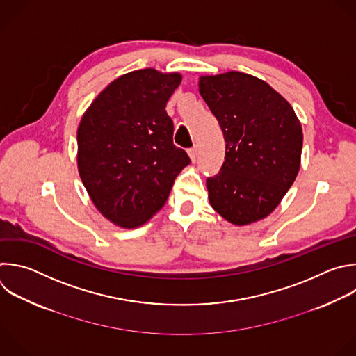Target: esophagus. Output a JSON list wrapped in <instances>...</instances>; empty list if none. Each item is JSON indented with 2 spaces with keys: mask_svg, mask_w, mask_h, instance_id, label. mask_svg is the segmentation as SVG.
Returning <instances> with one entry per match:
<instances>
[{
  "mask_svg": "<svg viewBox=\"0 0 356 356\" xmlns=\"http://www.w3.org/2000/svg\"><path fill=\"white\" fill-rule=\"evenodd\" d=\"M188 155H190L191 161H193V162H195V159H197V147L190 148V149H188Z\"/></svg>",
  "mask_w": 356,
  "mask_h": 356,
  "instance_id": "34e87169",
  "label": "esophagus"
}]
</instances>
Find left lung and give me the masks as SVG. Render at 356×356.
Masks as SVG:
<instances>
[{
  "label": "left lung",
  "instance_id": "8db88e82",
  "mask_svg": "<svg viewBox=\"0 0 356 356\" xmlns=\"http://www.w3.org/2000/svg\"><path fill=\"white\" fill-rule=\"evenodd\" d=\"M200 95L220 126L225 162L207 179L211 207L234 225L270 215L300 168L302 126L267 82L238 71L201 76Z\"/></svg>",
  "mask_w": 356,
  "mask_h": 356
}]
</instances>
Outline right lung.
I'll use <instances>...</instances> for the list:
<instances>
[{"label":"right lung","mask_w":356,"mask_h":356,"mask_svg":"<svg viewBox=\"0 0 356 356\" xmlns=\"http://www.w3.org/2000/svg\"><path fill=\"white\" fill-rule=\"evenodd\" d=\"M180 82L177 72H129L106 86L82 115L79 176L95 207L118 226L133 229L149 220L191 162L173 144V122L165 110Z\"/></svg>","instance_id":"add662e5"}]
</instances>
